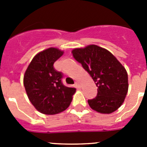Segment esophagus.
<instances>
[{
  "label": "esophagus",
  "mask_w": 147,
  "mask_h": 147,
  "mask_svg": "<svg viewBox=\"0 0 147 147\" xmlns=\"http://www.w3.org/2000/svg\"><path fill=\"white\" fill-rule=\"evenodd\" d=\"M75 85H76V86L77 87V88H80V82H78V81L75 82Z\"/></svg>",
  "instance_id": "obj_1"
}]
</instances>
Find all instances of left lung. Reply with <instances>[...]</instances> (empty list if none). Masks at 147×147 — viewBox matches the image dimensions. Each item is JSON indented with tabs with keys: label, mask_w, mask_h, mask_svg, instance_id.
Segmentation results:
<instances>
[{
	"label": "left lung",
	"mask_w": 147,
	"mask_h": 147,
	"mask_svg": "<svg viewBox=\"0 0 147 147\" xmlns=\"http://www.w3.org/2000/svg\"><path fill=\"white\" fill-rule=\"evenodd\" d=\"M98 87L97 96L88 99L90 107L100 113L109 114L121 107L128 91V76L124 67L107 49L96 45L72 51Z\"/></svg>",
	"instance_id": "1"
}]
</instances>
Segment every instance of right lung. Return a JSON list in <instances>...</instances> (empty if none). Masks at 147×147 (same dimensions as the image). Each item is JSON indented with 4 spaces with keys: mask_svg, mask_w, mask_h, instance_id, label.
Listing matches in <instances>:
<instances>
[{
    "mask_svg": "<svg viewBox=\"0 0 147 147\" xmlns=\"http://www.w3.org/2000/svg\"><path fill=\"white\" fill-rule=\"evenodd\" d=\"M62 51L49 48L38 53L30 62L23 77V85L30 102L39 112L54 115L69 107L76 88L65 86L62 73L54 69V63Z\"/></svg>",
    "mask_w": 147,
    "mask_h": 147,
    "instance_id": "add662e5",
    "label": "right lung"
}]
</instances>
